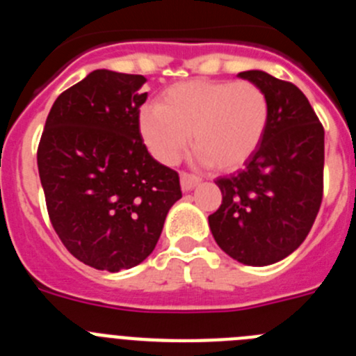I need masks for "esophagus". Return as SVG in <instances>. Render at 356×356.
Masks as SVG:
<instances>
[{
    "mask_svg": "<svg viewBox=\"0 0 356 356\" xmlns=\"http://www.w3.org/2000/svg\"><path fill=\"white\" fill-rule=\"evenodd\" d=\"M180 181H181V188H184L185 193H188V191H193V188L200 184V176L184 171L180 175Z\"/></svg>",
    "mask_w": 356,
    "mask_h": 356,
    "instance_id": "1",
    "label": "esophagus"
}]
</instances>
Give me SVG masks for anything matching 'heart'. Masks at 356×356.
<instances>
[{"label":"heart","instance_id":"obj_1","mask_svg":"<svg viewBox=\"0 0 356 356\" xmlns=\"http://www.w3.org/2000/svg\"><path fill=\"white\" fill-rule=\"evenodd\" d=\"M269 115L267 94L257 83L191 80L163 90L159 105L144 106L139 128L151 155L165 165L180 160L191 135L201 160L232 171L259 149Z\"/></svg>","mask_w":356,"mask_h":356}]
</instances>
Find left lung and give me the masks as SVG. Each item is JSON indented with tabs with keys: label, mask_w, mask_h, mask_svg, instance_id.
Returning <instances> with one entry per match:
<instances>
[{
	"label": "left lung",
	"mask_w": 356,
	"mask_h": 356,
	"mask_svg": "<svg viewBox=\"0 0 356 356\" xmlns=\"http://www.w3.org/2000/svg\"><path fill=\"white\" fill-rule=\"evenodd\" d=\"M238 76L267 94L271 115L262 144L244 168L217 178L221 207L209 216L226 254L248 266H269L301 246L323 201L325 128L294 83L264 71Z\"/></svg>",
	"instance_id": "left-lung-1"
}]
</instances>
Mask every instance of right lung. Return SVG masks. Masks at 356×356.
Listing matches in <instances>:
<instances>
[{"mask_svg":"<svg viewBox=\"0 0 356 356\" xmlns=\"http://www.w3.org/2000/svg\"><path fill=\"white\" fill-rule=\"evenodd\" d=\"M143 74L97 69L56 97L37 147L49 221L72 257L102 271L155 250L180 176L140 137Z\"/></svg>","mask_w":356,"mask_h":356,"instance_id":"obj_1","label":"right lung"}]
</instances>
